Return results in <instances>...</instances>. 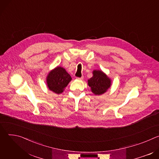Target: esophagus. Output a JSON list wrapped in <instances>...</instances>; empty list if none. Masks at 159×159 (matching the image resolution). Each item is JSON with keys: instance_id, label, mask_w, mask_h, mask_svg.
Returning a JSON list of instances; mask_svg holds the SVG:
<instances>
[{"instance_id": "34e87169", "label": "esophagus", "mask_w": 159, "mask_h": 159, "mask_svg": "<svg viewBox=\"0 0 159 159\" xmlns=\"http://www.w3.org/2000/svg\"><path fill=\"white\" fill-rule=\"evenodd\" d=\"M77 79L78 80H82V79H84V77L82 76V77H77Z\"/></svg>"}]
</instances>
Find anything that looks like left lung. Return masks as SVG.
Masks as SVG:
<instances>
[{"instance_id":"8db88e82","label":"left lung","mask_w":159,"mask_h":159,"mask_svg":"<svg viewBox=\"0 0 159 159\" xmlns=\"http://www.w3.org/2000/svg\"><path fill=\"white\" fill-rule=\"evenodd\" d=\"M93 74V77L87 80L92 93L96 96L106 93L111 85V79L100 70H94Z\"/></svg>"}]
</instances>
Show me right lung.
<instances>
[{
	"instance_id": "1",
	"label": "right lung",
	"mask_w": 159,
	"mask_h": 159,
	"mask_svg": "<svg viewBox=\"0 0 159 159\" xmlns=\"http://www.w3.org/2000/svg\"><path fill=\"white\" fill-rule=\"evenodd\" d=\"M46 80L47 87L51 91L60 94L72 80V77L64 68L57 66L49 72Z\"/></svg>"
}]
</instances>
